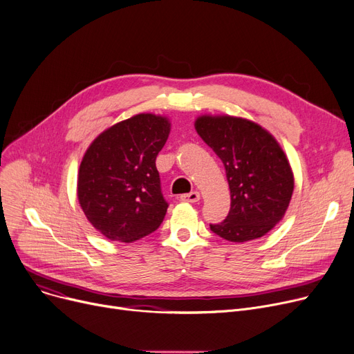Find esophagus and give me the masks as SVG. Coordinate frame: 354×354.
I'll return each instance as SVG.
<instances>
[{
	"mask_svg": "<svg viewBox=\"0 0 354 354\" xmlns=\"http://www.w3.org/2000/svg\"><path fill=\"white\" fill-rule=\"evenodd\" d=\"M201 199V195L199 192H191V194H183L180 195V201H185V202H191V203H195Z\"/></svg>",
	"mask_w": 354,
	"mask_h": 354,
	"instance_id": "1",
	"label": "esophagus"
}]
</instances>
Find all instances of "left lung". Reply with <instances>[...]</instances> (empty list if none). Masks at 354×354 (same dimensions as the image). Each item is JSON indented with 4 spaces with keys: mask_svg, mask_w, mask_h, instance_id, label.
<instances>
[{
    "mask_svg": "<svg viewBox=\"0 0 354 354\" xmlns=\"http://www.w3.org/2000/svg\"><path fill=\"white\" fill-rule=\"evenodd\" d=\"M195 129L227 171L231 209L211 231L231 243L270 232L290 205L294 174L280 143L258 123L228 115H202Z\"/></svg>",
    "mask_w": 354,
    "mask_h": 354,
    "instance_id": "1",
    "label": "left lung"
}]
</instances>
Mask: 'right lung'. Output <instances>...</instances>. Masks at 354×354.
<instances>
[{
	"instance_id": "obj_1",
	"label": "right lung",
	"mask_w": 354,
	"mask_h": 354,
	"mask_svg": "<svg viewBox=\"0 0 354 354\" xmlns=\"http://www.w3.org/2000/svg\"><path fill=\"white\" fill-rule=\"evenodd\" d=\"M171 133V120L139 113L90 143L77 175V199L103 236L133 243L156 231L167 203L160 192L156 156Z\"/></svg>"
}]
</instances>
